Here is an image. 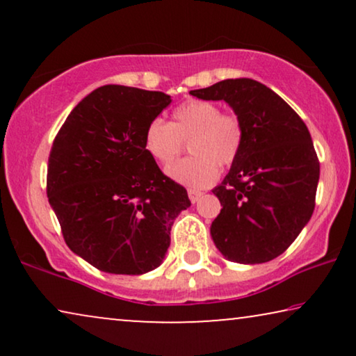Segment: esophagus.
Instances as JSON below:
<instances>
[{"instance_id": "obj_1", "label": "esophagus", "mask_w": 356, "mask_h": 356, "mask_svg": "<svg viewBox=\"0 0 356 356\" xmlns=\"http://www.w3.org/2000/svg\"><path fill=\"white\" fill-rule=\"evenodd\" d=\"M188 196H189V201L194 204V202H197L199 199H201L202 193L197 191V189H188Z\"/></svg>"}]
</instances>
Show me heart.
Returning <instances> with one entry per match:
<instances>
[{
    "label": "heart",
    "instance_id": "heart-1",
    "mask_svg": "<svg viewBox=\"0 0 356 356\" xmlns=\"http://www.w3.org/2000/svg\"><path fill=\"white\" fill-rule=\"evenodd\" d=\"M188 140L191 157L167 168L173 181L188 188H207L217 181L221 167H232L240 157L245 128L236 115L220 113L207 100H188L172 113V123L155 118L144 131V150L160 165H170Z\"/></svg>",
    "mask_w": 356,
    "mask_h": 356
}]
</instances>
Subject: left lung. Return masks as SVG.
<instances>
[{
	"label": "left lung",
	"instance_id": "obj_1",
	"mask_svg": "<svg viewBox=\"0 0 356 356\" xmlns=\"http://www.w3.org/2000/svg\"><path fill=\"white\" fill-rule=\"evenodd\" d=\"M189 94L223 100L245 128L240 157L213 188L222 204L211 236L225 259L261 264L275 259L309 222L319 160L303 120L254 79H225Z\"/></svg>",
	"mask_w": 356,
	"mask_h": 356
}]
</instances>
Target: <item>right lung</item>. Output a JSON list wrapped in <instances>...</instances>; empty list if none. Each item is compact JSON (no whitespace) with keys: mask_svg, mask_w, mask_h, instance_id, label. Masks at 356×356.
Instances as JSON below:
<instances>
[{"mask_svg":"<svg viewBox=\"0 0 356 356\" xmlns=\"http://www.w3.org/2000/svg\"><path fill=\"white\" fill-rule=\"evenodd\" d=\"M172 97L102 86L67 116L48 159L47 194L70 250L102 272L157 269L186 189L144 150V131Z\"/></svg>","mask_w":356,"mask_h":356,"instance_id":"obj_1","label":"right lung"}]
</instances>
